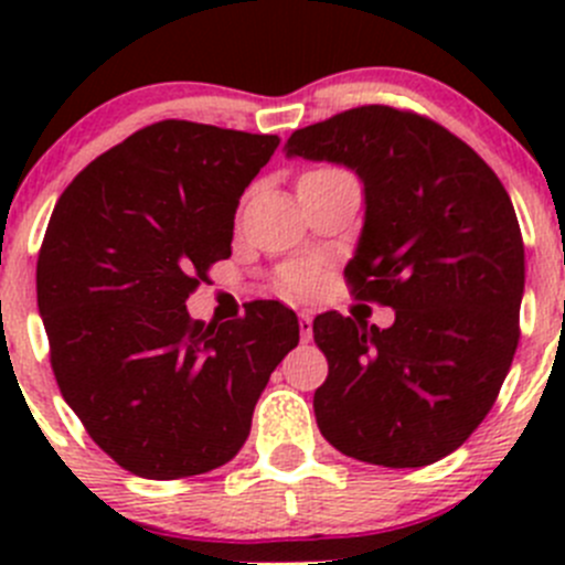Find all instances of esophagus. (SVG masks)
<instances>
[{
	"mask_svg": "<svg viewBox=\"0 0 565 565\" xmlns=\"http://www.w3.org/2000/svg\"><path fill=\"white\" fill-rule=\"evenodd\" d=\"M298 319H300V341H303V344H309L311 339H315V317H311V311H300L298 315Z\"/></svg>",
	"mask_w": 565,
	"mask_h": 565,
	"instance_id": "34e87169",
	"label": "esophagus"
}]
</instances>
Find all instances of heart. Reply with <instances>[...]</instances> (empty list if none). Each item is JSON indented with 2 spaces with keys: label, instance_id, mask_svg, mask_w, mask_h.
Masks as SVG:
<instances>
[{
  "label": "heart",
  "instance_id": "b5f03b06",
  "mask_svg": "<svg viewBox=\"0 0 565 565\" xmlns=\"http://www.w3.org/2000/svg\"><path fill=\"white\" fill-rule=\"evenodd\" d=\"M317 284V270L311 265H289L284 270V287L292 292H309Z\"/></svg>",
  "mask_w": 565,
  "mask_h": 565
}]
</instances>
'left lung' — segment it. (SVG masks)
Returning a JSON list of instances; mask_svg holds the SVG:
<instances>
[{"instance_id":"1","label":"left lung","mask_w":565,"mask_h":565,"mask_svg":"<svg viewBox=\"0 0 565 565\" xmlns=\"http://www.w3.org/2000/svg\"><path fill=\"white\" fill-rule=\"evenodd\" d=\"M287 158L341 163L366 213L344 276L391 328L324 311L315 393L324 440L352 459L424 467L457 451L498 398L520 341L525 246L498 174L451 130L358 106L295 130Z\"/></svg>"}]
</instances>
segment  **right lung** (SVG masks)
<instances>
[{
	"label": "right lung",
	"instance_id": "add662e5",
	"mask_svg": "<svg viewBox=\"0 0 565 565\" xmlns=\"http://www.w3.org/2000/svg\"><path fill=\"white\" fill-rule=\"evenodd\" d=\"M278 136L163 119L65 188L38 256V309L62 396L134 476H199L246 443L295 311L259 300L204 324L185 300L232 256L235 213Z\"/></svg>",
	"mask_w": 565,
	"mask_h": 565
}]
</instances>
